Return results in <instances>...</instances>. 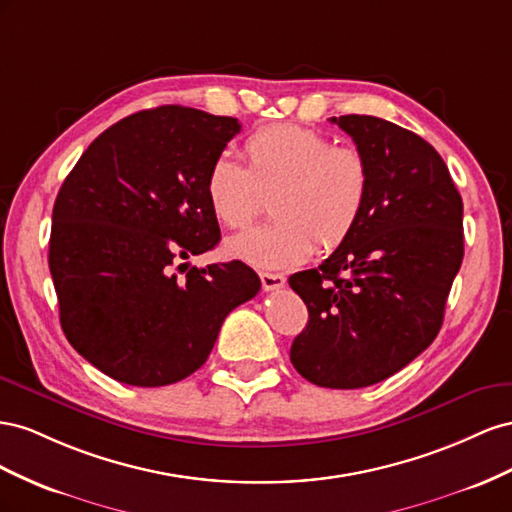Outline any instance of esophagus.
<instances>
[{"label": "esophagus", "mask_w": 512, "mask_h": 512, "mask_svg": "<svg viewBox=\"0 0 512 512\" xmlns=\"http://www.w3.org/2000/svg\"><path fill=\"white\" fill-rule=\"evenodd\" d=\"M259 279H261V287H264V291H276V289L285 287V276L283 274L259 272Z\"/></svg>", "instance_id": "34e87169"}]
</instances>
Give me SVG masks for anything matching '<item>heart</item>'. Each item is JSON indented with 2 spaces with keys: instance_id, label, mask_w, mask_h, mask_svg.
I'll list each match as a JSON object with an SVG mask.
<instances>
[{
  "instance_id": "b5f03b06",
  "label": "heart",
  "mask_w": 512,
  "mask_h": 512,
  "mask_svg": "<svg viewBox=\"0 0 512 512\" xmlns=\"http://www.w3.org/2000/svg\"><path fill=\"white\" fill-rule=\"evenodd\" d=\"M246 167L218 156L206 175V197L218 223L240 229L270 199L274 221L225 242L231 259L261 270L298 266L313 253L339 248L367 208L371 167L356 145H334L298 124L259 128L244 143Z\"/></svg>"
}]
</instances>
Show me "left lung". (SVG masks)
Segmentation results:
<instances>
[{"label": "left lung", "mask_w": 512, "mask_h": 512, "mask_svg": "<svg viewBox=\"0 0 512 512\" xmlns=\"http://www.w3.org/2000/svg\"><path fill=\"white\" fill-rule=\"evenodd\" d=\"M369 160L371 193L324 264L289 276L309 309L291 364L315 386L364 388L433 343L463 261V201L431 143L373 115L330 118Z\"/></svg>", "instance_id": "obj_1"}]
</instances>
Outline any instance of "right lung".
<instances>
[{
	"label": "right lung",
	"instance_id": "add662e5",
	"mask_svg": "<svg viewBox=\"0 0 512 512\" xmlns=\"http://www.w3.org/2000/svg\"><path fill=\"white\" fill-rule=\"evenodd\" d=\"M238 133L225 115L145 109L98 135L57 193L49 270L62 330L122 384L156 388L195 373L225 317L261 289L242 261L175 274L221 240L206 175Z\"/></svg>",
	"mask_w": 512,
	"mask_h": 512
}]
</instances>
